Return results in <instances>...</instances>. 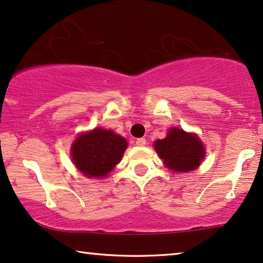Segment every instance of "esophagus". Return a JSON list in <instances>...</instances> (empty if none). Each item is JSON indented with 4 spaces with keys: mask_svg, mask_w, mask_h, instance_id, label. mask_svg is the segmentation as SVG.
I'll use <instances>...</instances> for the list:
<instances>
[{
    "mask_svg": "<svg viewBox=\"0 0 263 263\" xmlns=\"http://www.w3.org/2000/svg\"><path fill=\"white\" fill-rule=\"evenodd\" d=\"M136 144L138 145V146H144L145 144H146V139L145 138H138L136 140Z\"/></svg>",
    "mask_w": 263,
    "mask_h": 263,
    "instance_id": "1",
    "label": "esophagus"
}]
</instances>
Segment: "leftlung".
<instances>
[{"label": "left lung", "mask_w": 263, "mask_h": 263, "mask_svg": "<svg viewBox=\"0 0 263 263\" xmlns=\"http://www.w3.org/2000/svg\"><path fill=\"white\" fill-rule=\"evenodd\" d=\"M155 150L170 170L189 172L196 169L204 158V146L197 136L174 127L164 139L155 142Z\"/></svg>", "instance_id": "8db88e82"}]
</instances>
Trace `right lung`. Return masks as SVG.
<instances>
[{
	"instance_id": "right-lung-1",
	"label": "right lung",
	"mask_w": 263,
	"mask_h": 263,
	"mask_svg": "<svg viewBox=\"0 0 263 263\" xmlns=\"http://www.w3.org/2000/svg\"><path fill=\"white\" fill-rule=\"evenodd\" d=\"M127 147L126 139L113 131L94 128L74 140L72 159L74 165L87 177H106Z\"/></svg>"
}]
</instances>
